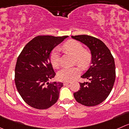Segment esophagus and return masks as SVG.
<instances>
[{"label":"esophagus","instance_id":"34e87169","mask_svg":"<svg viewBox=\"0 0 129 129\" xmlns=\"http://www.w3.org/2000/svg\"><path fill=\"white\" fill-rule=\"evenodd\" d=\"M70 83H71V82H69V81H66V82H63V85H65V86H66V85L69 84H70Z\"/></svg>","mask_w":129,"mask_h":129}]
</instances>
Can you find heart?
I'll use <instances>...</instances> for the list:
<instances>
[{
	"label": "heart",
	"mask_w": 129,
	"mask_h": 129,
	"mask_svg": "<svg viewBox=\"0 0 129 129\" xmlns=\"http://www.w3.org/2000/svg\"><path fill=\"white\" fill-rule=\"evenodd\" d=\"M67 53L74 56V63H77L82 68H86L90 64L92 58L91 53L87 50L84 49L81 43L76 40H69L66 42L63 47ZM50 62L54 68L57 69L60 66V48H55L51 52ZM81 69L79 66L72 67H66L58 72V79L62 81H71L74 79L81 74Z\"/></svg>",
	"instance_id": "b5f03b06"
}]
</instances>
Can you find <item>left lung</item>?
Masks as SVG:
<instances>
[{"label": "left lung", "mask_w": 129, "mask_h": 129, "mask_svg": "<svg viewBox=\"0 0 129 129\" xmlns=\"http://www.w3.org/2000/svg\"><path fill=\"white\" fill-rule=\"evenodd\" d=\"M89 47L92 55L91 66L81 76L89 81L79 82L80 89L74 93L78 103L87 107H94L105 100L110 93L115 80L114 58L102 41L91 36H72Z\"/></svg>", "instance_id": "1"}]
</instances>
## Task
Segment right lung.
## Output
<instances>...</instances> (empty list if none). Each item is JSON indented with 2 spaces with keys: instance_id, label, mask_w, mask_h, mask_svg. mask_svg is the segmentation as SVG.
<instances>
[{
  "instance_id": "right-lung-1",
  "label": "right lung",
  "mask_w": 129,
  "mask_h": 129,
  "mask_svg": "<svg viewBox=\"0 0 129 129\" xmlns=\"http://www.w3.org/2000/svg\"><path fill=\"white\" fill-rule=\"evenodd\" d=\"M67 37L38 36L26 45L17 57L15 84L21 98L30 107L47 109L58 100L63 83L48 82L56 75L50 55Z\"/></svg>"
}]
</instances>
